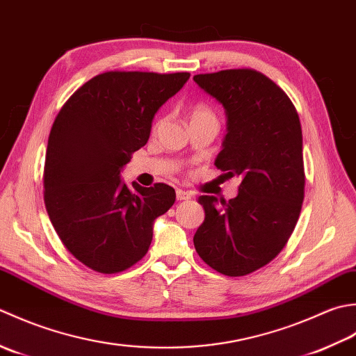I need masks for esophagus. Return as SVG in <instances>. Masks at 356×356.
I'll list each match as a JSON object with an SVG mask.
<instances>
[{
    "label": "esophagus",
    "mask_w": 356,
    "mask_h": 356,
    "mask_svg": "<svg viewBox=\"0 0 356 356\" xmlns=\"http://www.w3.org/2000/svg\"><path fill=\"white\" fill-rule=\"evenodd\" d=\"M191 198H192V195L188 192L181 191V188H178V191H177V200L178 201H186V200H191Z\"/></svg>",
    "instance_id": "esophagus-1"
}]
</instances>
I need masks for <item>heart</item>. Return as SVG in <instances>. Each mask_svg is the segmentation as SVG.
<instances>
[{"instance_id":"b5f03b06","label":"heart","mask_w":356,"mask_h":356,"mask_svg":"<svg viewBox=\"0 0 356 356\" xmlns=\"http://www.w3.org/2000/svg\"><path fill=\"white\" fill-rule=\"evenodd\" d=\"M202 120H212V121H216V117L212 108H210L209 106H204V104H198L195 106L192 111H191V122L192 121H202ZM163 124V120L156 122L155 129H158L159 126Z\"/></svg>"}]
</instances>
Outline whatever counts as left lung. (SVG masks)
Wrapping results in <instances>:
<instances>
[{
    "mask_svg": "<svg viewBox=\"0 0 356 356\" xmlns=\"http://www.w3.org/2000/svg\"><path fill=\"white\" fill-rule=\"evenodd\" d=\"M193 81L226 112L215 165L241 178L235 198H198L206 218L193 244L216 272L243 277L277 257L298 221L306 183L300 118L286 93L257 70H221Z\"/></svg>",
    "mask_w": 356,
    "mask_h": 356,
    "instance_id": "1",
    "label": "left lung"
}]
</instances>
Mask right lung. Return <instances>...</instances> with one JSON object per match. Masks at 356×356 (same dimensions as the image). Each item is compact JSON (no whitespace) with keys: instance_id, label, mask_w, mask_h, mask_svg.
<instances>
[{"instance_id":"obj_1","label":"right lung","mask_w":356,"mask_h":356,"mask_svg":"<svg viewBox=\"0 0 356 356\" xmlns=\"http://www.w3.org/2000/svg\"><path fill=\"white\" fill-rule=\"evenodd\" d=\"M191 74L106 72L69 98L49 135L44 202L58 236L101 273L126 270L149 250L154 224L175 202L168 184L134 191L120 177L146 146L152 122Z\"/></svg>"}]
</instances>
